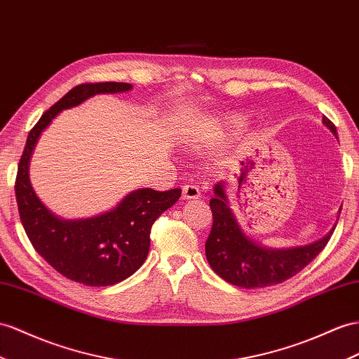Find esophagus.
<instances>
[{"instance_id":"esophagus-1","label":"esophagus","mask_w":359,"mask_h":359,"mask_svg":"<svg viewBox=\"0 0 359 359\" xmlns=\"http://www.w3.org/2000/svg\"><path fill=\"white\" fill-rule=\"evenodd\" d=\"M182 197L183 200H197L201 197L200 188L197 185H192V183H188V185L183 187Z\"/></svg>"}]
</instances>
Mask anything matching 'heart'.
<instances>
[{
    "label": "heart",
    "instance_id": "heart-1",
    "mask_svg": "<svg viewBox=\"0 0 359 359\" xmlns=\"http://www.w3.org/2000/svg\"><path fill=\"white\" fill-rule=\"evenodd\" d=\"M215 130H218V127H215Z\"/></svg>",
    "mask_w": 359,
    "mask_h": 359
}]
</instances>
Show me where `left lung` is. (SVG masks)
<instances>
[{"label":"left lung","mask_w":359,"mask_h":359,"mask_svg":"<svg viewBox=\"0 0 359 359\" xmlns=\"http://www.w3.org/2000/svg\"><path fill=\"white\" fill-rule=\"evenodd\" d=\"M323 124L338 140L335 126L326 116H323ZM226 185L223 180L212 188L214 197L209 205L214 223L205 244L206 259L219 278L247 290L282 283L305 269L325 249L341 212L339 208L335 224L318 241L290 249H271L245 233L233 212Z\"/></svg>","instance_id":"1"}]
</instances>
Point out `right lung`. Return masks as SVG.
I'll list each match as a JSON object with an SVG mask.
<instances>
[{
  "mask_svg": "<svg viewBox=\"0 0 359 359\" xmlns=\"http://www.w3.org/2000/svg\"><path fill=\"white\" fill-rule=\"evenodd\" d=\"M132 88L130 83L116 81L72 88L32 128L18 165L15 192L27 236L54 270L88 287L115 285L141 267L150 250L153 223L176 203L182 189H135L103 214L68 219L54 214L34 192L30 159L42 132L62 110L77 107L98 94H119Z\"/></svg>",
  "mask_w": 359,
  "mask_h": 359,
  "instance_id": "obj_1",
  "label": "right lung"
}]
</instances>
